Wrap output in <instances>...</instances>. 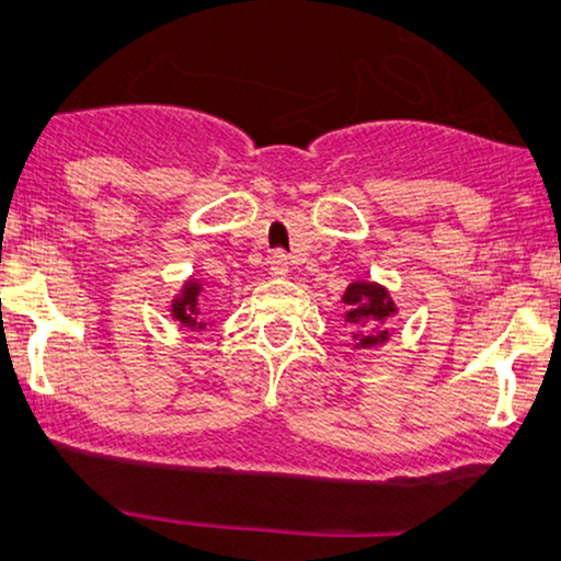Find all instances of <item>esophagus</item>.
<instances>
[{
	"instance_id": "esophagus-1",
	"label": "esophagus",
	"mask_w": 561,
	"mask_h": 561,
	"mask_svg": "<svg viewBox=\"0 0 561 561\" xmlns=\"http://www.w3.org/2000/svg\"><path fill=\"white\" fill-rule=\"evenodd\" d=\"M267 265H271V275H275V278H283V275L288 273V257L286 252H273L271 260H267Z\"/></svg>"
}]
</instances>
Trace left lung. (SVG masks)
I'll return each mask as SVG.
<instances>
[{"label":"left lung","mask_w":561,"mask_h":561,"mask_svg":"<svg viewBox=\"0 0 561 561\" xmlns=\"http://www.w3.org/2000/svg\"><path fill=\"white\" fill-rule=\"evenodd\" d=\"M344 306H347V313H344V321L350 327H367L378 324V321L388 319L390 313L396 311L393 301L388 298V290L375 286V283H350L347 290L342 296ZM359 340V347H373V344L388 340V329H375V332L367 334H355Z\"/></svg>","instance_id":"8db88e82"}]
</instances>
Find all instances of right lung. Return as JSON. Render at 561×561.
Segmentation results:
<instances>
[{
	"label": "right lung",
	"mask_w": 561,
	"mask_h": 561,
	"mask_svg": "<svg viewBox=\"0 0 561 561\" xmlns=\"http://www.w3.org/2000/svg\"><path fill=\"white\" fill-rule=\"evenodd\" d=\"M198 290H202L198 288V283L188 280L186 288H183V296L173 301V319H179L181 324H186L191 329H204V321H196L198 313H202L196 306Z\"/></svg>",
	"instance_id": "add662e5"
}]
</instances>
